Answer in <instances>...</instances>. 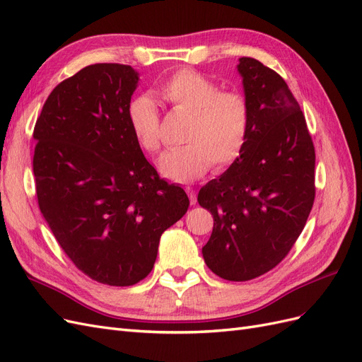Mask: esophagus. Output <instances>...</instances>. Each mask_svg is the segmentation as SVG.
<instances>
[{"instance_id": "esophagus-1", "label": "esophagus", "mask_w": 362, "mask_h": 362, "mask_svg": "<svg viewBox=\"0 0 362 362\" xmlns=\"http://www.w3.org/2000/svg\"><path fill=\"white\" fill-rule=\"evenodd\" d=\"M185 191H187V194H188V197H189L191 204H195V203H197V194H195V191H194L191 187H185Z\"/></svg>"}]
</instances>
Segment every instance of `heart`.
I'll use <instances>...</instances> for the list:
<instances>
[{"instance_id":"heart-1","label":"heart","mask_w":362,"mask_h":362,"mask_svg":"<svg viewBox=\"0 0 362 362\" xmlns=\"http://www.w3.org/2000/svg\"><path fill=\"white\" fill-rule=\"evenodd\" d=\"M160 97L173 110L189 115L185 129V146L165 151L158 160L163 177L173 182H191L209 170H224L238 160L252 133L250 101L243 92L221 89L202 72L182 68L165 78ZM127 121L138 146L156 153L159 141V110L148 95L132 98Z\"/></svg>"}]
</instances>
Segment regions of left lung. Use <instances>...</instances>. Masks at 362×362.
Listing matches in <instances>:
<instances>
[{"instance_id":"obj_1","label":"left lung","mask_w":362,"mask_h":362,"mask_svg":"<svg viewBox=\"0 0 362 362\" xmlns=\"http://www.w3.org/2000/svg\"><path fill=\"white\" fill-rule=\"evenodd\" d=\"M252 107V133L238 160L199 192L214 215L202 252L226 281H250L282 262L315 199V150L285 80L253 57L238 65Z\"/></svg>"}]
</instances>
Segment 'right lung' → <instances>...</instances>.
<instances>
[{
    "label": "right lung",
    "mask_w": 362,
    "mask_h": 362,
    "mask_svg": "<svg viewBox=\"0 0 362 362\" xmlns=\"http://www.w3.org/2000/svg\"><path fill=\"white\" fill-rule=\"evenodd\" d=\"M138 80L129 65L80 69L48 95L33 132L39 209L72 264L110 286L148 276L160 235L189 206L130 130L127 106Z\"/></svg>",
    "instance_id": "right-lung-1"
}]
</instances>
